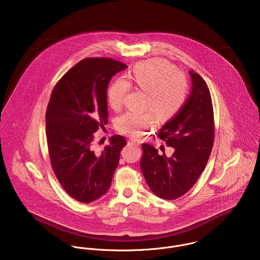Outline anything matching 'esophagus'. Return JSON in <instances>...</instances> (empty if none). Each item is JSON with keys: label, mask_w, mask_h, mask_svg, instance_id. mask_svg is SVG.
<instances>
[{"label": "esophagus", "mask_w": 260, "mask_h": 260, "mask_svg": "<svg viewBox=\"0 0 260 260\" xmlns=\"http://www.w3.org/2000/svg\"><path fill=\"white\" fill-rule=\"evenodd\" d=\"M128 145H131V146H138V145H139V142H137L135 139L131 138V139L128 140Z\"/></svg>", "instance_id": "1"}]
</instances>
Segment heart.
<instances>
[{
  "label": "heart",
  "instance_id": "heart-1",
  "mask_svg": "<svg viewBox=\"0 0 260 260\" xmlns=\"http://www.w3.org/2000/svg\"><path fill=\"white\" fill-rule=\"evenodd\" d=\"M128 85L147 93L145 109L149 111L126 112L118 120L119 129L136 138L156 125L157 117L161 122L174 118L182 109L189 91L185 75L175 71L171 63L161 59L139 62L125 76V81L118 79L109 87L107 99L113 109H120L124 104Z\"/></svg>",
  "mask_w": 260,
  "mask_h": 260
}]
</instances>
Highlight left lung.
<instances>
[{
  "instance_id": "8db88e82",
  "label": "left lung",
  "mask_w": 260,
  "mask_h": 260,
  "mask_svg": "<svg viewBox=\"0 0 260 260\" xmlns=\"http://www.w3.org/2000/svg\"><path fill=\"white\" fill-rule=\"evenodd\" d=\"M192 89L179 113L162 125L159 137L174 148L171 157L142 144L140 168L150 190L158 197L183 196L204 172L213 145L214 124L210 90L204 79L189 71Z\"/></svg>"
}]
</instances>
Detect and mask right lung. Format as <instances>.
<instances>
[{"label": "right lung", "instance_id": "obj_1", "mask_svg": "<svg viewBox=\"0 0 260 260\" xmlns=\"http://www.w3.org/2000/svg\"><path fill=\"white\" fill-rule=\"evenodd\" d=\"M127 66L111 58H86L55 85L46 114L50 164L63 189L81 203H91L111 186L120 152L126 145L113 136L100 153L93 134L107 123V87Z\"/></svg>", "mask_w": 260, "mask_h": 260}]
</instances>
